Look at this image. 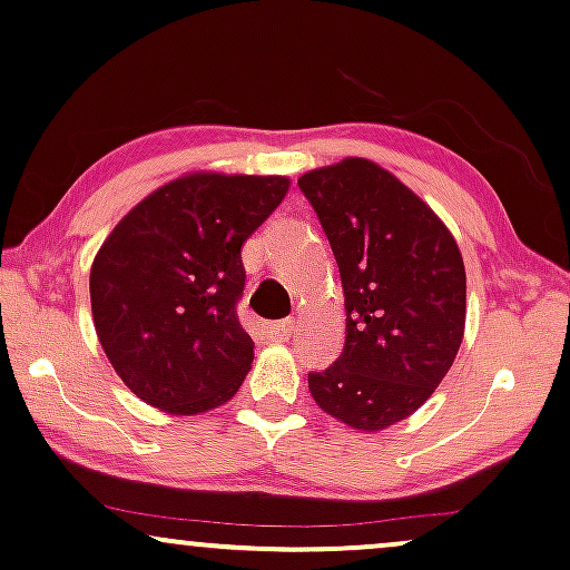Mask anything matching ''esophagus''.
Instances as JSON below:
<instances>
[{
    "label": "esophagus",
    "mask_w": 570,
    "mask_h": 570,
    "mask_svg": "<svg viewBox=\"0 0 570 570\" xmlns=\"http://www.w3.org/2000/svg\"><path fill=\"white\" fill-rule=\"evenodd\" d=\"M265 334L271 338H276V342H286L294 334V321H278V323H268L265 326Z\"/></svg>",
    "instance_id": "esophagus-1"
}]
</instances>
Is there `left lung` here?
<instances>
[{"label":"left lung","mask_w":570,"mask_h":570,"mask_svg":"<svg viewBox=\"0 0 570 570\" xmlns=\"http://www.w3.org/2000/svg\"><path fill=\"white\" fill-rule=\"evenodd\" d=\"M334 252L344 350L307 373L313 400L357 431L405 421L442 384L465 331V265L450 228L397 176L365 160L299 178Z\"/></svg>","instance_id":"8db88e82"}]
</instances>
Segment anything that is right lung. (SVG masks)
I'll list each match as a JSON object with an SVG mask.
<instances>
[{"label": "right lung", "mask_w": 570, "mask_h": 570, "mask_svg": "<svg viewBox=\"0 0 570 570\" xmlns=\"http://www.w3.org/2000/svg\"><path fill=\"white\" fill-rule=\"evenodd\" d=\"M289 191L286 176L186 173L144 197L94 257L91 315L136 397L197 415L239 392L255 360L236 305L242 244Z\"/></svg>", "instance_id": "add662e5"}]
</instances>
